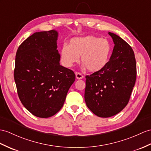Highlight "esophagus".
<instances>
[{
  "label": "esophagus",
  "instance_id": "obj_1",
  "mask_svg": "<svg viewBox=\"0 0 151 151\" xmlns=\"http://www.w3.org/2000/svg\"><path fill=\"white\" fill-rule=\"evenodd\" d=\"M76 77L77 79H81L83 78V76L79 72H76Z\"/></svg>",
  "mask_w": 151,
  "mask_h": 151
}]
</instances>
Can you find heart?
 Wrapping results in <instances>:
<instances>
[{
  "mask_svg": "<svg viewBox=\"0 0 151 151\" xmlns=\"http://www.w3.org/2000/svg\"><path fill=\"white\" fill-rule=\"evenodd\" d=\"M111 45L106 39L95 36H86L70 40L68 45L61 49L62 63L66 67H71L79 60L83 67L90 72H98L103 69L108 63Z\"/></svg>",
  "mask_w": 151,
  "mask_h": 151,
  "instance_id": "b5f03b06",
  "label": "heart"
}]
</instances>
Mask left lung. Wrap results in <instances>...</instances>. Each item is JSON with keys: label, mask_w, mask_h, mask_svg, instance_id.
<instances>
[{"label": "left lung", "mask_w": 151, "mask_h": 151, "mask_svg": "<svg viewBox=\"0 0 151 151\" xmlns=\"http://www.w3.org/2000/svg\"><path fill=\"white\" fill-rule=\"evenodd\" d=\"M115 46L109 61L101 70L86 76L84 100L95 115L108 118L116 115L129 101L137 78V64L131 47L109 32Z\"/></svg>", "instance_id": "8db88e82"}]
</instances>
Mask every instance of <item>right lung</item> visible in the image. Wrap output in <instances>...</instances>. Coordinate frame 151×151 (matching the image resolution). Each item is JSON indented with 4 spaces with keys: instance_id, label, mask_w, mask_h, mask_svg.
<instances>
[{
    "instance_id": "right-lung-1",
    "label": "right lung",
    "mask_w": 151,
    "mask_h": 151,
    "mask_svg": "<svg viewBox=\"0 0 151 151\" xmlns=\"http://www.w3.org/2000/svg\"><path fill=\"white\" fill-rule=\"evenodd\" d=\"M58 32H35L18 48L14 79L24 107L33 115L48 118L63 107L75 81L72 70L60 65L57 50Z\"/></svg>"
}]
</instances>
